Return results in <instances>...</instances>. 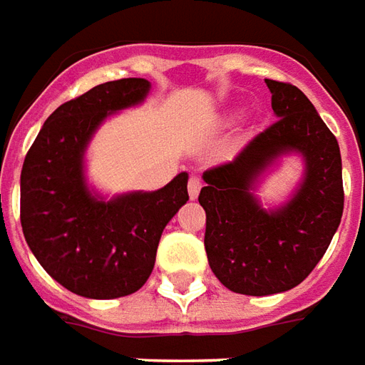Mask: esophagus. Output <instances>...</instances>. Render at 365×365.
I'll return each mask as SVG.
<instances>
[{
  "instance_id": "obj_1",
  "label": "esophagus",
  "mask_w": 365,
  "mask_h": 365,
  "mask_svg": "<svg viewBox=\"0 0 365 365\" xmlns=\"http://www.w3.org/2000/svg\"><path fill=\"white\" fill-rule=\"evenodd\" d=\"M200 188H202V182H200V178L198 177H190V180H188V196L195 200V198H198V192H200Z\"/></svg>"
}]
</instances>
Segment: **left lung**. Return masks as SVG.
Wrapping results in <instances>:
<instances>
[{
	"label": "left lung",
	"mask_w": 365,
	"mask_h": 365,
	"mask_svg": "<svg viewBox=\"0 0 365 365\" xmlns=\"http://www.w3.org/2000/svg\"><path fill=\"white\" fill-rule=\"evenodd\" d=\"M265 84L279 120L234 161L206 170L198 196L206 212L204 247L212 273L230 291L252 297L283 293L309 277L344 210L336 137L299 88L277 80ZM285 154H299L305 163L302 182L287 203L263 209L255 190Z\"/></svg>",
	"instance_id": "left-lung-1"
}]
</instances>
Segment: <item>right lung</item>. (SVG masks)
<instances>
[{"instance_id": "obj_1", "label": "right lung", "mask_w": 365, "mask_h": 365, "mask_svg": "<svg viewBox=\"0 0 365 365\" xmlns=\"http://www.w3.org/2000/svg\"><path fill=\"white\" fill-rule=\"evenodd\" d=\"M145 78H121L56 108L21 170V226L51 277L86 299H118L151 275L165 226L188 200V173L153 192L104 198L88 187V143L112 113L141 104Z\"/></svg>"}]
</instances>
